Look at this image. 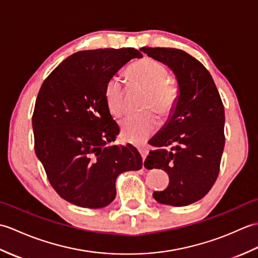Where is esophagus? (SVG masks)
<instances>
[{
    "mask_svg": "<svg viewBox=\"0 0 258 258\" xmlns=\"http://www.w3.org/2000/svg\"><path fill=\"white\" fill-rule=\"evenodd\" d=\"M139 152H140V154H141L142 158H143V161H144L146 156H147V150L145 149V147H139Z\"/></svg>",
    "mask_w": 258,
    "mask_h": 258,
    "instance_id": "obj_1",
    "label": "esophagus"
}]
</instances>
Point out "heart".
I'll return each instance as SVG.
<instances>
[{"instance_id": "1", "label": "heart", "mask_w": 258, "mask_h": 258, "mask_svg": "<svg viewBox=\"0 0 258 258\" xmlns=\"http://www.w3.org/2000/svg\"><path fill=\"white\" fill-rule=\"evenodd\" d=\"M132 84L147 91L144 109L155 111L161 117H167L176 106L179 95L178 85L175 80L168 78V70L162 62L152 57H143L134 62L126 71ZM124 86L116 78L107 81L105 85L106 105L114 116L125 113ZM158 126L156 115L147 112L132 115L120 123L123 138L133 144L143 143L155 132Z\"/></svg>"}]
</instances>
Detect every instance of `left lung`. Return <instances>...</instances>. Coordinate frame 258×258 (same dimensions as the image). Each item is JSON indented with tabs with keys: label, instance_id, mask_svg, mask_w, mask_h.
Segmentation results:
<instances>
[{
	"label": "left lung",
	"instance_id": "left-lung-1",
	"mask_svg": "<svg viewBox=\"0 0 258 258\" xmlns=\"http://www.w3.org/2000/svg\"><path fill=\"white\" fill-rule=\"evenodd\" d=\"M176 75L179 95L172 116L150 141L158 147L147 155V169L162 168L169 184L153 197L161 204L186 206L203 199L220 173L225 145V112L206 68L182 50L142 47Z\"/></svg>",
	"mask_w": 258,
	"mask_h": 258
}]
</instances>
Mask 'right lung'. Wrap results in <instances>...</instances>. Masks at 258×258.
<instances>
[{"label":"right lung","mask_w":258,"mask_h":258,"mask_svg":"<svg viewBox=\"0 0 258 258\" xmlns=\"http://www.w3.org/2000/svg\"><path fill=\"white\" fill-rule=\"evenodd\" d=\"M140 51L98 48L74 53L47 76L32 116L34 149L48 182L63 200L101 208L116 195L120 173L139 171L134 146H106L119 132L106 105L105 85Z\"/></svg>","instance_id":"obj_1"}]
</instances>
